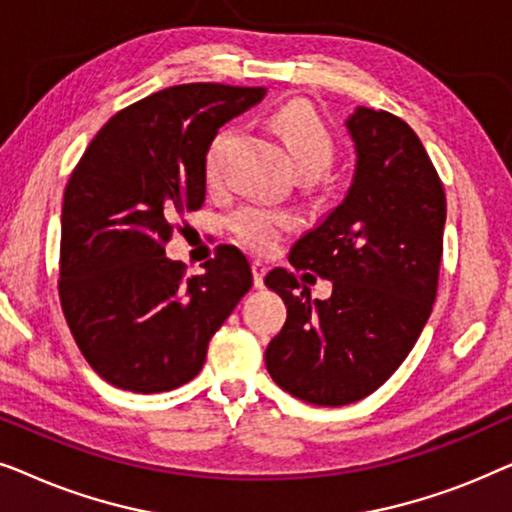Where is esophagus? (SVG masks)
Listing matches in <instances>:
<instances>
[{
	"label": "esophagus",
	"mask_w": 512,
	"mask_h": 512,
	"mask_svg": "<svg viewBox=\"0 0 512 512\" xmlns=\"http://www.w3.org/2000/svg\"><path fill=\"white\" fill-rule=\"evenodd\" d=\"M251 272H254V286L256 289H263L265 286V272H268V268H265V263H261V261H254L251 263Z\"/></svg>",
	"instance_id": "obj_1"
}]
</instances>
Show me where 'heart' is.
Segmentation results:
<instances>
[{"label":"heart","mask_w":512,"mask_h":512,"mask_svg":"<svg viewBox=\"0 0 512 512\" xmlns=\"http://www.w3.org/2000/svg\"><path fill=\"white\" fill-rule=\"evenodd\" d=\"M272 130L282 139L286 156H289L293 170L296 172H312L319 174L328 170L333 163L335 144L331 132L321 123L310 104L305 102H289L279 107L272 114ZM230 128H221L212 137L205 153V177L209 181L219 179V163L221 151L230 137ZM296 226V216L284 212V209H275L261 202H247V205L237 207L233 214L228 216V228L237 240L247 244V247L256 251H268L286 230Z\"/></svg>","instance_id":"heart-1"}]
</instances>
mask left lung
Segmentation results:
<instances>
[{"instance_id": "8db88e82", "label": "left lung", "mask_w": 512, "mask_h": 512, "mask_svg": "<svg viewBox=\"0 0 512 512\" xmlns=\"http://www.w3.org/2000/svg\"><path fill=\"white\" fill-rule=\"evenodd\" d=\"M356 163L345 198L293 244L289 261L333 284L312 300L293 272L265 286L286 324L265 349L272 380L312 405H347L394 375L429 321L443 256L445 191L412 128L356 107L345 121Z\"/></svg>"}]
</instances>
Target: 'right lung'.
Wrapping results in <instances>:
<instances>
[{"instance_id": "add662e5", "label": "right lung", "mask_w": 512, "mask_h": 512, "mask_svg": "<svg viewBox=\"0 0 512 512\" xmlns=\"http://www.w3.org/2000/svg\"><path fill=\"white\" fill-rule=\"evenodd\" d=\"M263 95L223 83L160 90L118 111L69 177L60 303L81 354L114 387L158 394L193 380L212 335L254 284L240 249L226 244L186 279L165 242L172 221L205 202L216 130Z\"/></svg>"}]
</instances>
